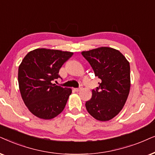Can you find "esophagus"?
<instances>
[{
    "label": "esophagus",
    "mask_w": 155,
    "mask_h": 155,
    "mask_svg": "<svg viewBox=\"0 0 155 155\" xmlns=\"http://www.w3.org/2000/svg\"><path fill=\"white\" fill-rule=\"evenodd\" d=\"M82 89V86H80L79 88H74V90L76 91H80Z\"/></svg>",
    "instance_id": "esophagus-1"
}]
</instances>
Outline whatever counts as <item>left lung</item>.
<instances>
[{
	"label": "left lung",
	"instance_id": "obj_1",
	"mask_svg": "<svg viewBox=\"0 0 155 155\" xmlns=\"http://www.w3.org/2000/svg\"><path fill=\"white\" fill-rule=\"evenodd\" d=\"M81 54L101 79L98 87L92 90L91 98L86 102V110L98 120H110L120 112L129 95V61L120 51L108 47L84 51Z\"/></svg>",
	"mask_w": 155,
	"mask_h": 155
}]
</instances>
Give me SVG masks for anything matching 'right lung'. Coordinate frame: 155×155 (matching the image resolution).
<instances>
[{
  "instance_id": "add662e5",
  "label": "right lung",
  "mask_w": 155,
  "mask_h": 155,
  "mask_svg": "<svg viewBox=\"0 0 155 155\" xmlns=\"http://www.w3.org/2000/svg\"><path fill=\"white\" fill-rule=\"evenodd\" d=\"M71 51L45 48L30 51L18 68V84L29 110L41 119L57 116L65 108L71 89L52 84L61 78L59 71L72 55Z\"/></svg>"
}]
</instances>
